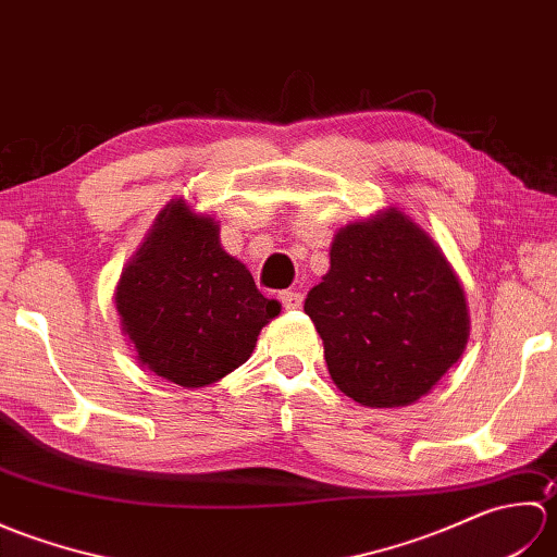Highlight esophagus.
<instances>
[{"label":"esophagus","mask_w":557,"mask_h":557,"mask_svg":"<svg viewBox=\"0 0 557 557\" xmlns=\"http://www.w3.org/2000/svg\"><path fill=\"white\" fill-rule=\"evenodd\" d=\"M280 301L285 304V309H301L304 297H301L299 292H292V289H287V292H280Z\"/></svg>","instance_id":"34e87169"}]
</instances>
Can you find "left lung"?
I'll return each mask as SVG.
<instances>
[{
  "instance_id": "1",
  "label": "left lung",
  "mask_w": 557,
  "mask_h": 557,
  "mask_svg": "<svg viewBox=\"0 0 557 557\" xmlns=\"http://www.w3.org/2000/svg\"><path fill=\"white\" fill-rule=\"evenodd\" d=\"M333 383L363 407H409L465 354V287L443 248L399 208L349 222L304 304Z\"/></svg>"
}]
</instances>
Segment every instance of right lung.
I'll return each mask as SVG.
<instances>
[{"label": "right lung", "mask_w": 557, "mask_h": 557, "mask_svg": "<svg viewBox=\"0 0 557 557\" xmlns=\"http://www.w3.org/2000/svg\"><path fill=\"white\" fill-rule=\"evenodd\" d=\"M122 335L136 361L182 387L239 369L282 304L220 244V224L184 196L164 206L114 289Z\"/></svg>", "instance_id": "1"}]
</instances>
